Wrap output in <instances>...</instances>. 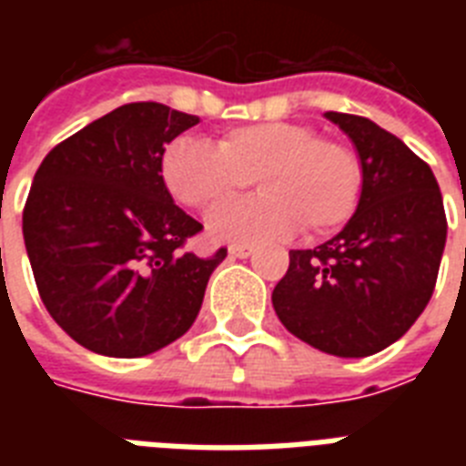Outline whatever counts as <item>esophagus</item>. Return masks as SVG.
Instances as JSON below:
<instances>
[{
  "label": "esophagus",
  "instance_id": "esophagus-1",
  "mask_svg": "<svg viewBox=\"0 0 466 466\" xmlns=\"http://www.w3.org/2000/svg\"><path fill=\"white\" fill-rule=\"evenodd\" d=\"M251 254H254V247H244V244H234V247H229V256H232V258H248Z\"/></svg>",
  "mask_w": 466,
  "mask_h": 466
}]
</instances>
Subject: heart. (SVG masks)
<instances>
[{"label":"heart","instance_id":"obj_1","mask_svg":"<svg viewBox=\"0 0 466 466\" xmlns=\"http://www.w3.org/2000/svg\"><path fill=\"white\" fill-rule=\"evenodd\" d=\"M256 176L261 196L234 200L208 218L215 241L258 244L339 229L362 188L358 157L340 142L319 140L305 123L263 120L229 127L215 145L178 137L161 155V178L178 203L208 210Z\"/></svg>","mask_w":466,"mask_h":466}]
</instances>
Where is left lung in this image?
<instances>
[{
    "mask_svg": "<svg viewBox=\"0 0 466 466\" xmlns=\"http://www.w3.org/2000/svg\"><path fill=\"white\" fill-rule=\"evenodd\" d=\"M353 142L362 188L353 218L317 248H292L273 309L292 336L339 358L380 353L433 295L448 219L433 171L370 118L326 111Z\"/></svg>",
    "mask_w": 466,
    "mask_h": 466,
    "instance_id": "obj_1",
    "label": "left lung"
}]
</instances>
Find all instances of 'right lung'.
Listing matches in <instances>:
<instances>
[{
    "instance_id": "1",
    "label": "right lung",
    "mask_w": 466,
    "mask_h": 466,
    "mask_svg": "<svg viewBox=\"0 0 466 466\" xmlns=\"http://www.w3.org/2000/svg\"><path fill=\"white\" fill-rule=\"evenodd\" d=\"M200 118L164 104H126L60 142L33 176L24 241L40 299L79 346L142 358L196 321L212 258L183 251L203 225L161 178L168 142Z\"/></svg>"
}]
</instances>
